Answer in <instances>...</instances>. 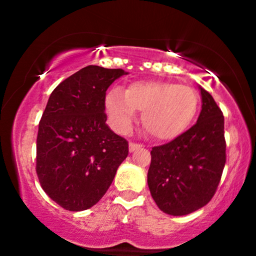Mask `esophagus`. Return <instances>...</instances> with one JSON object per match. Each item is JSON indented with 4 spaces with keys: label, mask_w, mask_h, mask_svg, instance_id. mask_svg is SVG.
<instances>
[{
    "label": "esophagus",
    "mask_w": 256,
    "mask_h": 256,
    "mask_svg": "<svg viewBox=\"0 0 256 256\" xmlns=\"http://www.w3.org/2000/svg\"><path fill=\"white\" fill-rule=\"evenodd\" d=\"M142 148V144H140V143H134V142H130L128 143V150L131 152L137 150V149Z\"/></svg>",
    "instance_id": "34e87169"
}]
</instances>
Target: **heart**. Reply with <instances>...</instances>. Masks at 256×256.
I'll return each instance as SVG.
<instances>
[{"label": "heart", "instance_id": "1", "mask_svg": "<svg viewBox=\"0 0 256 256\" xmlns=\"http://www.w3.org/2000/svg\"><path fill=\"white\" fill-rule=\"evenodd\" d=\"M198 106L192 88L170 82H134L125 92L114 88L104 100L106 112L116 130L128 131L136 110H140L144 130L158 140L180 136L192 122Z\"/></svg>", "mask_w": 256, "mask_h": 256}]
</instances>
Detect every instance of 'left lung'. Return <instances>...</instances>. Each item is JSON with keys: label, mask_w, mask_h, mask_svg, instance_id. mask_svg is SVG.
<instances>
[{"label": "left lung", "mask_w": 256, "mask_h": 256, "mask_svg": "<svg viewBox=\"0 0 256 256\" xmlns=\"http://www.w3.org/2000/svg\"><path fill=\"white\" fill-rule=\"evenodd\" d=\"M201 91L198 122L180 136L152 149L148 186L170 216H186L212 200L226 161L224 116L208 91Z\"/></svg>", "instance_id": "8db88e82"}]
</instances>
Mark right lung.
I'll return each instance as SVG.
<instances>
[{
  "mask_svg": "<svg viewBox=\"0 0 256 256\" xmlns=\"http://www.w3.org/2000/svg\"><path fill=\"white\" fill-rule=\"evenodd\" d=\"M124 70L84 67L55 88L38 126L42 189L71 212L96 204L110 186L128 143L106 124V91Z\"/></svg>",
  "mask_w": 256,
  "mask_h": 256,
  "instance_id": "right-lung-1",
  "label": "right lung"
}]
</instances>
